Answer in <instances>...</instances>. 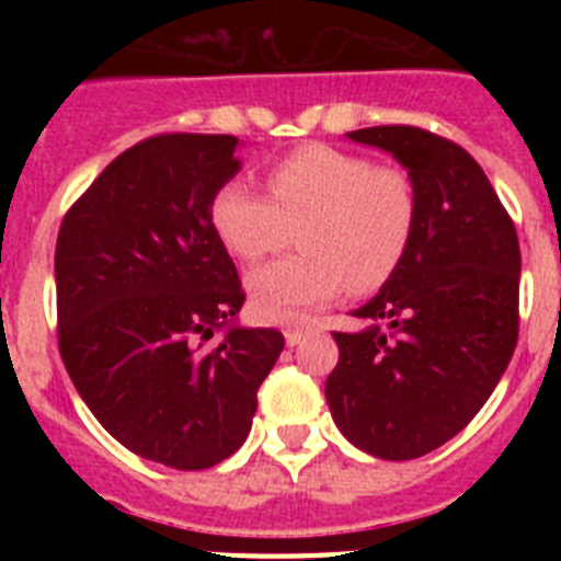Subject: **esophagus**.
Wrapping results in <instances>:
<instances>
[{
    "instance_id": "obj_1",
    "label": "esophagus",
    "mask_w": 561,
    "mask_h": 561,
    "mask_svg": "<svg viewBox=\"0 0 561 561\" xmlns=\"http://www.w3.org/2000/svg\"><path fill=\"white\" fill-rule=\"evenodd\" d=\"M311 331H317V325L311 323V320H300V323H291L289 329L284 331V336H286V345H297V342L304 340V336H309Z\"/></svg>"
}]
</instances>
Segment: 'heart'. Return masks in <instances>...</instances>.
<instances>
[{"label":"heart","instance_id":"b5f03b06","mask_svg":"<svg viewBox=\"0 0 561 561\" xmlns=\"http://www.w3.org/2000/svg\"><path fill=\"white\" fill-rule=\"evenodd\" d=\"M270 199L227 182L213 196L210 219L221 244L247 264L304 252L252 272V309L286 323L331 304L348 286L370 295L388 284L410 250L419 219L408 173L325 142H306L266 168Z\"/></svg>","mask_w":561,"mask_h":561}]
</instances>
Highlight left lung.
Listing matches in <instances>:
<instances>
[{"instance_id": "1", "label": "left lung", "mask_w": 561, "mask_h": 561, "mask_svg": "<svg viewBox=\"0 0 561 561\" xmlns=\"http://www.w3.org/2000/svg\"><path fill=\"white\" fill-rule=\"evenodd\" d=\"M354 142L390 151L413 180L410 250L379 295L334 331L325 399L362 453L410 460L478 415L519 334V241L483 168L458 142L415 126H374Z\"/></svg>"}]
</instances>
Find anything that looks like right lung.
Here are the masks:
<instances>
[{"instance_id": "1", "label": "right lung", "mask_w": 561, "mask_h": 561, "mask_svg": "<svg viewBox=\"0 0 561 561\" xmlns=\"http://www.w3.org/2000/svg\"><path fill=\"white\" fill-rule=\"evenodd\" d=\"M236 146L232 134L148 137L103 168L58 230L69 379L112 438L182 472L244 444L284 351L280 331L227 325L244 289L210 205L241 165Z\"/></svg>"}]
</instances>
